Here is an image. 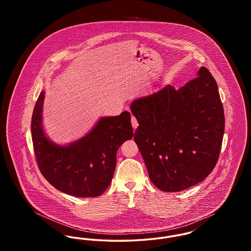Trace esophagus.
<instances>
[{
	"instance_id": "obj_1",
	"label": "esophagus",
	"mask_w": 251,
	"mask_h": 251,
	"mask_svg": "<svg viewBox=\"0 0 251 251\" xmlns=\"http://www.w3.org/2000/svg\"><path fill=\"white\" fill-rule=\"evenodd\" d=\"M131 126H132V128L135 130L137 127H138V122H137V120L135 119V117H133V116H131Z\"/></svg>"
}]
</instances>
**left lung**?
Returning <instances> with one entry per match:
<instances>
[{
    "label": "left lung",
    "mask_w": 251,
    "mask_h": 251,
    "mask_svg": "<svg viewBox=\"0 0 251 251\" xmlns=\"http://www.w3.org/2000/svg\"><path fill=\"white\" fill-rule=\"evenodd\" d=\"M131 111L139 124L134 142L157 188L181 191L213 171L225 117L217 84L206 68L179 89L167 84L134 100Z\"/></svg>",
    "instance_id": "1"
}]
</instances>
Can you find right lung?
<instances>
[{"mask_svg":"<svg viewBox=\"0 0 251 251\" xmlns=\"http://www.w3.org/2000/svg\"><path fill=\"white\" fill-rule=\"evenodd\" d=\"M41 91L34 108L31 131L36 162L43 177L57 190L78 198L100 196L110 185L117 151L133 135L131 114L101 117L82 138L67 144L52 142L43 129Z\"/></svg>","mask_w":251,"mask_h":251,"instance_id":"right-lung-1","label":"right lung"}]
</instances>
